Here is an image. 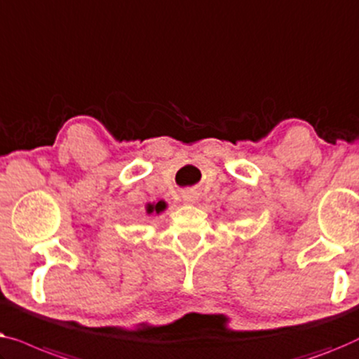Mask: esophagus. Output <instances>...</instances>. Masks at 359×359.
I'll list each match as a JSON object with an SVG mask.
<instances>
[{"label": "esophagus", "instance_id": "34e87169", "mask_svg": "<svg viewBox=\"0 0 359 359\" xmlns=\"http://www.w3.org/2000/svg\"><path fill=\"white\" fill-rule=\"evenodd\" d=\"M182 200H184L185 203H195V201L198 200V194L194 190H187L182 194Z\"/></svg>", "mask_w": 359, "mask_h": 359}]
</instances>
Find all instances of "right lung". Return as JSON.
I'll return each mask as SVG.
<instances>
[{"label":"right lung","instance_id":"obj_1","mask_svg":"<svg viewBox=\"0 0 359 359\" xmlns=\"http://www.w3.org/2000/svg\"><path fill=\"white\" fill-rule=\"evenodd\" d=\"M164 210H165L164 201H158V203H148V205H146V213H148V215H153V213L159 215L161 211H164Z\"/></svg>","mask_w":359,"mask_h":359}]
</instances>
